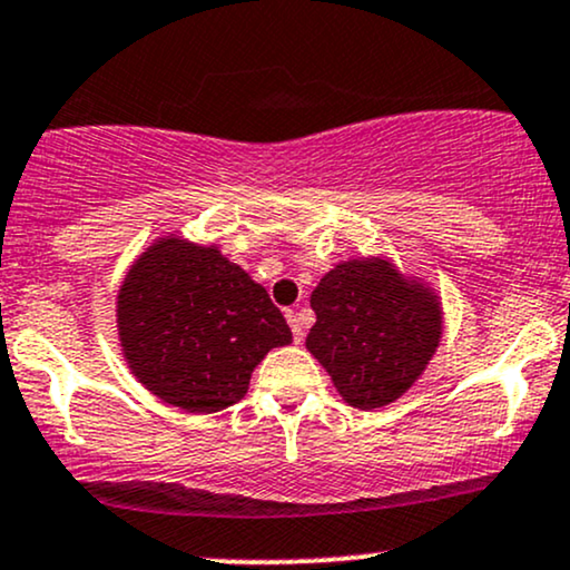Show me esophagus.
<instances>
[{"mask_svg": "<svg viewBox=\"0 0 570 570\" xmlns=\"http://www.w3.org/2000/svg\"><path fill=\"white\" fill-rule=\"evenodd\" d=\"M286 322H289V326H292V332H294V340H303L305 337V330H303V318H299V313H294V311H286Z\"/></svg>", "mask_w": 570, "mask_h": 570, "instance_id": "34e87169", "label": "esophagus"}]
</instances>
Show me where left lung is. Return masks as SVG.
Wrapping results in <instances>:
<instances>
[{
  "label": "left lung",
  "mask_w": 570,
  "mask_h": 570,
  "mask_svg": "<svg viewBox=\"0 0 570 570\" xmlns=\"http://www.w3.org/2000/svg\"><path fill=\"white\" fill-rule=\"evenodd\" d=\"M305 348L356 410H381L421 381L444 335L442 297L383 254L332 267L311 294Z\"/></svg>",
  "instance_id": "obj_1"
}]
</instances>
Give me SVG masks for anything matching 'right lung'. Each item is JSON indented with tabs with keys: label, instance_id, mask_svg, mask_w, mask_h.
Returning <instances> with one entry per match:
<instances>
[{
	"label": "right lung",
	"instance_id": "obj_1",
	"mask_svg": "<svg viewBox=\"0 0 570 570\" xmlns=\"http://www.w3.org/2000/svg\"><path fill=\"white\" fill-rule=\"evenodd\" d=\"M117 337L130 375L174 407L206 415L240 402L252 372L292 343L281 311L217 244L168 233L117 289Z\"/></svg>",
	"mask_w": 570,
	"mask_h": 570
}]
</instances>
